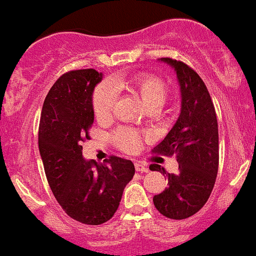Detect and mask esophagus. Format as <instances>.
Listing matches in <instances>:
<instances>
[{"label":"esophagus","mask_w":256,"mask_h":256,"mask_svg":"<svg viewBox=\"0 0 256 256\" xmlns=\"http://www.w3.org/2000/svg\"><path fill=\"white\" fill-rule=\"evenodd\" d=\"M134 168H136V170L140 172V173H148V165L144 164V162H134Z\"/></svg>","instance_id":"1"}]
</instances>
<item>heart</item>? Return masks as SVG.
Returning <instances> with one entry per match:
<instances>
[{"instance_id":"b5f03b06","label":"heart","mask_w":256,"mask_h":256,"mask_svg":"<svg viewBox=\"0 0 256 256\" xmlns=\"http://www.w3.org/2000/svg\"><path fill=\"white\" fill-rule=\"evenodd\" d=\"M128 91L137 96L142 105L148 110L160 108L166 98V87L159 78L154 76H138L134 78H114L108 86H101L94 94V112L97 120H105L110 116L112 104H114V92ZM115 144L126 151H134L140 146L141 136L136 130L122 128L114 134Z\"/></svg>"}]
</instances>
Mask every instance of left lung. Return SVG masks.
<instances>
[{
	"label": "left lung",
	"instance_id": "8db88e82",
	"mask_svg": "<svg viewBox=\"0 0 256 256\" xmlns=\"http://www.w3.org/2000/svg\"><path fill=\"white\" fill-rule=\"evenodd\" d=\"M174 70L180 92V112L173 128L155 148V152L177 154L180 170L166 173L160 165L151 170L166 174L168 187L154 196V205L162 216L184 219L194 216L209 198L219 164L218 122L212 97L202 79L182 61L158 58Z\"/></svg>",
	"mask_w": 256,
	"mask_h": 256
}]
</instances>
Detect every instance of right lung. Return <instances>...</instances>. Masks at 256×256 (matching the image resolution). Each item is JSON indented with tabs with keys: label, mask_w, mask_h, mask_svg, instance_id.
Returning <instances> with one entry per match:
<instances>
[{
	"label": "right lung",
	"mask_w": 256,
	"mask_h": 256,
	"mask_svg": "<svg viewBox=\"0 0 256 256\" xmlns=\"http://www.w3.org/2000/svg\"><path fill=\"white\" fill-rule=\"evenodd\" d=\"M94 69L74 70L51 87L40 112L38 146L51 191L70 218L98 226L114 216L134 176L130 160L112 156L88 162L82 142L94 120V91L102 80Z\"/></svg>",
	"instance_id": "add662e5"
}]
</instances>
